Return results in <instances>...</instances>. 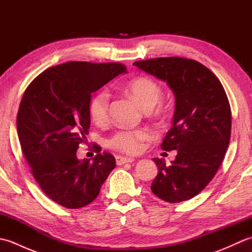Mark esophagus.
I'll return each instance as SVG.
<instances>
[{
	"mask_svg": "<svg viewBox=\"0 0 252 252\" xmlns=\"http://www.w3.org/2000/svg\"><path fill=\"white\" fill-rule=\"evenodd\" d=\"M134 158L132 157H122V156H117L116 157V162L118 165H121V164H125L127 162H133L134 161Z\"/></svg>",
	"mask_w": 252,
	"mask_h": 252,
	"instance_id": "obj_1",
	"label": "esophagus"
}]
</instances>
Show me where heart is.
Returning <instances> with one entry per match:
<instances>
[{"mask_svg":"<svg viewBox=\"0 0 252 252\" xmlns=\"http://www.w3.org/2000/svg\"><path fill=\"white\" fill-rule=\"evenodd\" d=\"M126 90L144 110H151L162 97L161 87L148 77H138L126 84ZM91 119L97 126H103L109 119V95L106 91L96 93L89 104ZM149 138L145 130H121L108 140V145L116 151L135 154L141 151L142 143Z\"/></svg>","mask_w":252,"mask_h":252,"instance_id":"1","label":"heart"}]
</instances>
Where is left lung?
Here are the masks:
<instances>
[{
	"label": "left lung",
	"instance_id": "1",
	"mask_svg": "<svg viewBox=\"0 0 252 252\" xmlns=\"http://www.w3.org/2000/svg\"><path fill=\"white\" fill-rule=\"evenodd\" d=\"M133 65L167 82L175 97L172 127L161 148L178 154L170 165L153 159L158 174L152 191L168 202L189 200L209 184L225 156L232 127L225 91L215 74L192 60L161 57Z\"/></svg>",
	"mask_w": 252,
	"mask_h": 252
}]
</instances>
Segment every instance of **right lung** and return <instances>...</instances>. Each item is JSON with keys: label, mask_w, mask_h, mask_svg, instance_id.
I'll return each instance as SVG.
<instances>
[{"label": "right lung", "mask_w": 252, "mask_h": 252, "mask_svg": "<svg viewBox=\"0 0 252 252\" xmlns=\"http://www.w3.org/2000/svg\"><path fill=\"white\" fill-rule=\"evenodd\" d=\"M122 73L121 63L69 62L46 69L26 90L17 115L21 151L41 189L58 205H89L116 167L108 153L90 162L77 151L89 134L91 94Z\"/></svg>", "instance_id": "right-lung-1"}]
</instances>
